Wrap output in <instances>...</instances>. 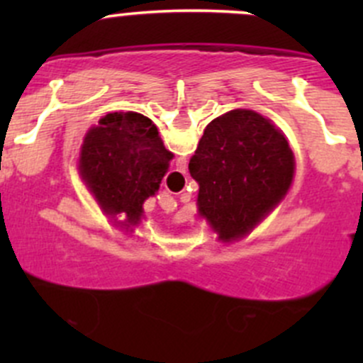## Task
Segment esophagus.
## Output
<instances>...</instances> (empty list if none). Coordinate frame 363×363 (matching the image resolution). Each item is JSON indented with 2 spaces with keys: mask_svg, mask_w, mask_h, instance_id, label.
Returning <instances> with one entry per match:
<instances>
[{
  "mask_svg": "<svg viewBox=\"0 0 363 363\" xmlns=\"http://www.w3.org/2000/svg\"><path fill=\"white\" fill-rule=\"evenodd\" d=\"M177 175H181V172H177Z\"/></svg>",
  "mask_w": 363,
  "mask_h": 363,
  "instance_id": "esophagus-1",
  "label": "esophagus"
}]
</instances>
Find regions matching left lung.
<instances>
[{"label":"left lung","instance_id":"1","mask_svg":"<svg viewBox=\"0 0 363 363\" xmlns=\"http://www.w3.org/2000/svg\"><path fill=\"white\" fill-rule=\"evenodd\" d=\"M294 170L284 135L246 108L211 121L189 160V174L200 184V214L223 240L250 233L284 199Z\"/></svg>","mask_w":363,"mask_h":363}]
</instances>
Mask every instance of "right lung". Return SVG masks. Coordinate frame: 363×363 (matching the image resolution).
I'll return each mask as SVG.
<instances>
[{"label":"right lung","mask_w":363,"mask_h":363,"mask_svg":"<svg viewBox=\"0 0 363 363\" xmlns=\"http://www.w3.org/2000/svg\"><path fill=\"white\" fill-rule=\"evenodd\" d=\"M172 158L151 119L113 112L84 138L80 172L107 214H124L130 225H137L142 205L160 189Z\"/></svg>","instance_id":"right-lung-1"}]
</instances>
